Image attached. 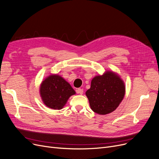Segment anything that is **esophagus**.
<instances>
[{"label":"esophagus","instance_id":"34e87169","mask_svg":"<svg viewBox=\"0 0 159 159\" xmlns=\"http://www.w3.org/2000/svg\"><path fill=\"white\" fill-rule=\"evenodd\" d=\"M76 91H77V93H79L80 95H82L83 93H84V89H81V88H79V89H78L76 90Z\"/></svg>","mask_w":159,"mask_h":159}]
</instances>
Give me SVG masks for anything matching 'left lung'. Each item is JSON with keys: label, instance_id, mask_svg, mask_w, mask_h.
<instances>
[{"label": "left lung", "instance_id": "8db88e82", "mask_svg": "<svg viewBox=\"0 0 159 159\" xmlns=\"http://www.w3.org/2000/svg\"><path fill=\"white\" fill-rule=\"evenodd\" d=\"M125 94V85L116 72L106 71L95 76L85 92L93 111L106 115L116 109Z\"/></svg>", "mask_w": 159, "mask_h": 159}]
</instances>
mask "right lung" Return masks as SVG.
<instances>
[{"label": "right lung", "mask_w": 159, "mask_h": 159, "mask_svg": "<svg viewBox=\"0 0 159 159\" xmlns=\"http://www.w3.org/2000/svg\"><path fill=\"white\" fill-rule=\"evenodd\" d=\"M75 91L70 84L61 76L51 74L42 81L40 95L46 106L52 109L63 108L71 95Z\"/></svg>", "instance_id": "1"}]
</instances>
